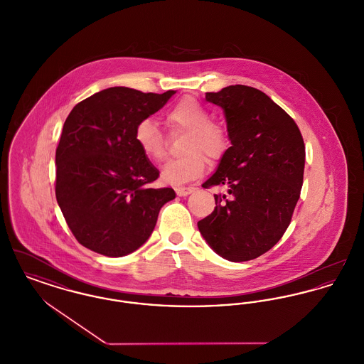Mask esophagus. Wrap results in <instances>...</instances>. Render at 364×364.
<instances>
[{"label": "esophagus", "mask_w": 364, "mask_h": 364, "mask_svg": "<svg viewBox=\"0 0 364 364\" xmlns=\"http://www.w3.org/2000/svg\"><path fill=\"white\" fill-rule=\"evenodd\" d=\"M193 191V188H191V187H177L176 188V193L178 196H187V195H190Z\"/></svg>", "instance_id": "obj_1"}]
</instances>
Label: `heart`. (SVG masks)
<instances>
[{
  "label": "heart",
  "mask_w": 364,
  "mask_h": 364,
  "mask_svg": "<svg viewBox=\"0 0 364 364\" xmlns=\"http://www.w3.org/2000/svg\"><path fill=\"white\" fill-rule=\"evenodd\" d=\"M210 112L195 99L180 100L166 114V122L173 130L188 132L186 141L187 155L168 161L161 177L171 186H180L195 180L206 169V156L212 161L220 159L228 149L230 139L225 128L210 121ZM134 140L141 152L151 161L159 162L165 158V139L151 119H143L134 129Z\"/></svg>",
  "instance_id": "1"
}]
</instances>
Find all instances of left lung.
<instances>
[{"label":"left lung","mask_w":364,"mask_h":364,"mask_svg":"<svg viewBox=\"0 0 364 364\" xmlns=\"http://www.w3.org/2000/svg\"><path fill=\"white\" fill-rule=\"evenodd\" d=\"M223 108L231 147L202 184L224 186L199 232L223 258L239 262L264 255L287 230L299 200L305 146L293 118L256 87L230 85L206 93Z\"/></svg>","instance_id":"left-lung-1"}]
</instances>
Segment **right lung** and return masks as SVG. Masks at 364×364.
Returning a JSON list of instances; mask_svg holds the SVG:
<instances>
[{
    "label": "right lung",
    "mask_w": 364,
    "mask_h": 364,
    "mask_svg": "<svg viewBox=\"0 0 364 364\" xmlns=\"http://www.w3.org/2000/svg\"><path fill=\"white\" fill-rule=\"evenodd\" d=\"M176 90H100L71 109L56 149V199L77 240L107 257H124L150 237L161 208L176 198L152 188L159 171L141 152L134 129Z\"/></svg>",
    "instance_id": "add662e5"
}]
</instances>
